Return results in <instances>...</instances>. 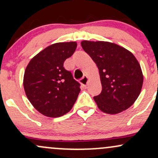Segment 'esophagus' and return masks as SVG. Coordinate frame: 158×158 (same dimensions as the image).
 I'll use <instances>...</instances> for the list:
<instances>
[{
	"mask_svg": "<svg viewBox=\"0 0 158 158\" xmlns=\"http://www.w3.org/2000/svg\"><path fill=\"white\" fill-rule=\"evenodd\" d=\"M80 83L84 86H86L88 83V78L87 77H84L83 78H81L80 79Z\"/></svg>",
	"mask_w": 158,
	"mask_h": 158,
	"instance_id": "34e87169",
	"label": "esophagus"
}]
</instances>
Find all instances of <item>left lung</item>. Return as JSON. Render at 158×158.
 I'll list each match as a JSON object with an SVG mask.
<instances>
[{
    "label": "left lung",
    "mask_w": 158,
    "mask_h": 158,
    "mask_svg": "<svg viewBox=\"0 0 158 158\" xmlns=\"http://www.w3.org/2000/svg\"><path fill=\"white\" fill-rule=\"evenodd\" d=\"M81 48L99 69L102 92L94 97L104 113L118 114L131 107L142 89L143 77L135 56L106 41H83Z\"/></svg>",
    "instance_id": "left-lung-1"
}]
</instances>
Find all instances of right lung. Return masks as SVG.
<instances>
[{
    "label": "right lung",
    "mask_w": 158,
    "mask_h": 158,
    "mask_svg": "<svg viewBox=\"0 0 158 158\" xmlns=\"http://www.w3.org/2000/svg\"><path fill=\"white\" fill-rule=\"evenodd\" d=\"M77 46L75 41L53 44L38 53L27 65L23 76L25 93L43 115L61 117L70 111L77 101L80 84L63 67Z\"/></svg>",
    "instance_id": "right-lung-1"
}]
</instances>
